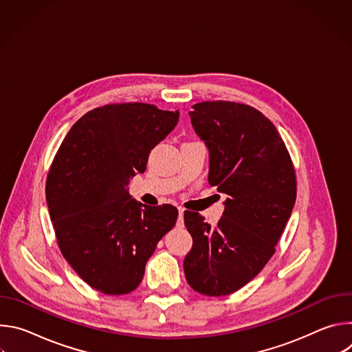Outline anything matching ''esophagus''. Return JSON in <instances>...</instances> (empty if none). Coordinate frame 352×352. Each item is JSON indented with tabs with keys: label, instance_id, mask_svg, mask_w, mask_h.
<instances>
[{
	"label": "esophagus",
	"instance_id": "esophagus-1",
	"mask_svg": "<svg viewBox=\"0 0 352 352\" xmlns=\"http://www.w3.org/2000/svg\"><path fill=\"white\" fill-rule=\"evenodd\" d=\"M177 227L182 228L184 227V209H178V221H177Z\"/></svg>",
	"mask_w": 352,
	"mask_h": 352
}]
</instances>
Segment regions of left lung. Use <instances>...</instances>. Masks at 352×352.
<instances>
[{
  "instance_id": "obj_1",
  "label": "left lung",
  "mask_w": 352,
  "mask_h": 352,
  "mask_svg": "<svg viewBox=\"0 0 352 352\" xmlns=\"http://www.w3.org/2000/svg\"><path fill=\"white\" fill-rule=\"evenodd\" d=\"M192 109L190 124L209 150V184L227 199L214 227L199 213H184L193 239L184 272L195 291L221 296L256 277L273 256L295 205V171L276 126L261 111L231 102Z\"/></svg>"
}]
</instances>
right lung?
Returning <instances> with one entry per match:
<instances>
[{"instance_id":"obj_1","label":"right lung","mask_w":352,"mask_h":352,"mask_svg":"<svg viewBox=\"0 0 352 352\" xmlns=\"http://www.w3.org/2000/svg\"><path fill=\"white\" fill-rule=\"evenodd\" d=\"M178 118V111L144 103L94 109L67 133L50 168L45 199L61 252L100 292L133 291L157 242L177 223V208L146 206L128 185Z\"/></svg>"}]
</instances>
